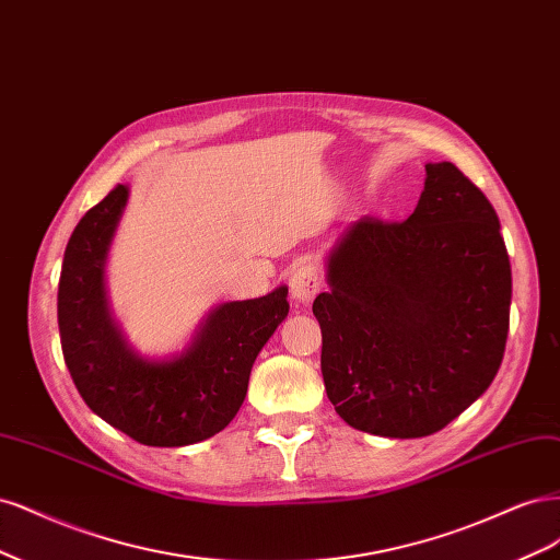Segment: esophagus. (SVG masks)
Wrapping results in <instances>:
<instances>
[{
  "label": "esophagus",
  "instance_id": "1",
  "mask_svg": "<svg viewBox=\"0 0 560 560\" xmlns=\"http://www.w3.org/2000/svg\"><path fill=\"white\" fill-rule=\"evenodd\" d=\"M320 291V279L316 267L312 265H300L291 275V295L300 304H310Z\"/></svg>",
  "mask_w": 560,
  "mask_h": 560
}]
</instances>
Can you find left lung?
Here are the masks:
<instances>
[{
  "mask_svg": "<svg viewBox=\"0 0 560 560\" xmlns=\"http://www.w3.org/2000/svg\"><path fill=\"white\" fill-rule=\"evenodd\" d=\"M314 300L323 384L370 435L442 430L491 386L510 330L512 267L498 213L454 162H428L407 221L365 215L328 256Z\"/></svg>",
  "mask_w": 560,
  "mask_h": 560,
  "instance_id": "left-lung-1",
  "label": "left lung"
}]
</instances>
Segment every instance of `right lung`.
Returning a JSON list of instances; mask_svg holds the SVG:
<instances>
[{"mask_svg":"<svg viewBox=\"0 0 560 560\" xmlns=\"http://www.w3.org/2000/svg\"><path fill=\"white\" fill-rule=\"evenodd\" d=\"M128 197V186L114 188L69 237L58 285L65 363L85 405L139 444L205 442L240 411L250 368L288 316V285L215 304L184 351L141 355L112 314L104 277Z\"/></svg>","mask_w":560,"mask_h":560,"instance_id":"1","label":"right lung"}]
</instances>
